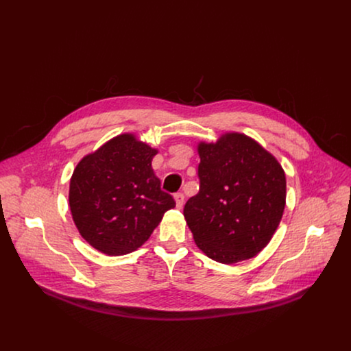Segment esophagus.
Instances as JSON below:
<instances>
[{
    "label": "esophagus",
    "mask_w": 351,
    "mask_h": 351,
    "mask_svg": "<svg viewBox=\"0 0 351 351\" xmlns=\"http://www.w3.org/2000/svg\"><path fill=\"white\" fill-rule=\"evenodd\" d=\"M173 198H175V201H176V208H178V209H182V208H183V204H184V195H183L182 193H176V194L173 195Z\"/></svg>",
    "instance_id": "34e87169"
}]
</instances>
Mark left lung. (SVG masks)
Returning a JSON list of instances; mask_svg holds the SVG:
<instances>
[{
	"label": "left lung",
	"mask_w": 351,
	"mask_h": 351,
	"mask_svg": "<svg viewBox=\"0 0 351 351\" xmlns=\"http://www.w3.org/2000/svg\"><path fill=\"white\" fill-rule=\"evenodd\" d=\"M199 193L184 206L194 240L210 259L232 265L258 255L280 225L286 178L256 141L223 134L198 146Z\"/></svg>",
	"instance_id": "left-lung-1"
}]
</instances>
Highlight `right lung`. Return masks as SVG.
Returning a JSON list of instances; mask_svg holds the SVG:
<instances>
[{"mask_svg":"<svg viewBox=\"0 0 351 351\" xmlns=\"http://www.w3.org/2000/svg\"><path fill=\"white\" fill-rule=\"evenodd\" d=\"M156 153L133 134H121L77 164L69 189L71 217L93 248L111 256L129 254L175 208L152 169Z\"/></svg>","mask_w":351,"mask_h":351,"instance_id":"right-lung-1","label":"right lung"}]
</instances>
